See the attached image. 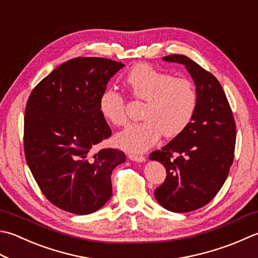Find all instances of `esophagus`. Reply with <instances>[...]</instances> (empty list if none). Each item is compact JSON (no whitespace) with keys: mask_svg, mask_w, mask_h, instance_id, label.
Listing matches in <instances>:
<instances>
[{"mask_svg":"<svg viewBox=\"0 0 258 258\" xmlns=\"http://www.w3.org/2000/svg\"><path fill=\"white\" fill-rule=\"evenodd\" d=\"M128 158L132 160V161H135V162H144V161H145V156L144 155H140V154L131 153L128 155Z\"/></svg>","mask_w":258,"mask_h":258,"instance_id":"1","label":"esophagus"}]
</instances>
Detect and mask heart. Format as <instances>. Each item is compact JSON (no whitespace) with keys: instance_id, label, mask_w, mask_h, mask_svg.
Masks as SVG:
<instances>
[{"instance_id":"b5f03b06","label":"heart","mask_w":258,"mask_h":258,"mask_svg":"<svg viewBox=\"0 0 258 258\" xmlns=\"http://www.w3.org/2000/svg\"><path fill=\"white\" fill-rule=\"evenodd\" d=\"M125 84L135 99L144 105L143 122L130 124L116 135L120 148L130 152H143L153 146L164 134L175 138L190 125L198 106L196 86L186 78H175L152 66L140 63L126 75ZM98 108L107 122L122 126L127 122L126 100L114 88L100 94Z\"/></svg>"}]
</instances>
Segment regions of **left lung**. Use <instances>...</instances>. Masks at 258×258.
I'll return each instance as SVG.
<instances>
[{
    "instance_id": "1",
    "label": "left lung",
    "mask_w": 258,
    "mask_h": 258,
    "mask_svg": "<svg viewBox=\"0 0 258 258\" xmlns=\"http://www.w3.org/2000/svg\"><path fill=\"white\" fill-rule=\"evenodd\" d=\"M178 62L194 78L198 106L183 133L150 154L164 165L166 178L154 190L155 199L173 213L206 206L224 185L234 161L236 123L228 99L215 76L183 54L163 57Z\"/></svg>"
}]
</instances>
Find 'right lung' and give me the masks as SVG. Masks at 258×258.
Masks as SVG:
<instances>
[{"label":"right lung","instance_id":"add662e5","mask_svg":"<svg viewBox=\"0 0 258 258\" xmlns=\"http://www.w3.org/2000/svg\"><path fill=\"white\" fill-rule=\"evenodd\" d=\"M124 64L78 57L60 64L29 96L24 112V155L50 203L75 215H88L112 197L113 170L125 162L118 149L95 145L112 135L98 108L99 96Z\"/></svg>","mask_w":258,"mask_h":258}]
</instances>
